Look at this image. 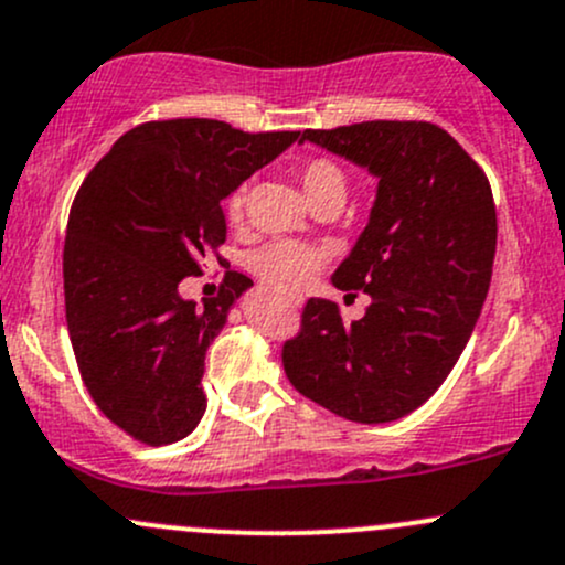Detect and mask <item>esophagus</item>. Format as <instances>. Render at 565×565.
<instances>
[{
	"instance_id": "esophagus-1",
	"label": "esophagus",
	"mask_w": 565,
	"mask_h": 565,
	"mask_svg": "<svg viewBox=\"0 0 565 565\" xmlns=\"http://www.w3.org/2000/svg\"><path fill=\"white\" fill-rule=\"evenodd\" d=\"M292 306H295V309H300V300H295V303H292Z\"/></svg>"
}]
</instances>
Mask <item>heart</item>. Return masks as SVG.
<instances>
[{"label":"heart","mask_w":565,"mask_h":565,"mask_svg":"<svg viewBox=\"0 0 565 565\" xmlns=\"http://www.w3.org/2000/svg\"><path fill=\"white\" fill-rule=\"evenodd\" d=\"M300 182H303V191L309 196L311 204H317L319 199L328 196H347V174L339 163L328 161V158H311L300 167ZM246 185L235 188L226 199V215L230 221H241L243 210H246ZM250 267H254L256 276L265 284H270L278 292H298L303 289L311 278L317 276L319 267H322V254L317 248L306 246V243H292V241H278L270 246L259 248L250 256Z\"/></svg>","instance_id":"heart-1"}]
</instances>
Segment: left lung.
Segmentation results:
<instances>
[{
    "instance_id": "obj_1",
    "label": "left lung",
    "mask_w": 565,
    "mask_h": 565,
    "mask_svg": "<svg viewBox=\"0 0 565 565\" xmlns=\"http://www.w3.org/2000/svg\"><path fill=\"white\" fill-rule=\"evenodd\" d=\"M369 169L377 196L333 287L366 292L344 324L311 298L284 344V372L306 398L355 424H388L443 385L470 341L492 281L498 213L487 174L431 122L341 125L303 139Z\"/></svg>"
}]
</instances>
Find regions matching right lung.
<instances>
[{
  "label": "right lung",
  "mask_w": 565,
  "mask_h": 565,
  "mask_svg": "<svg viewBox=\"0 0 565 565\" xmlns=\"http://www.w3.org/2000/svg\"><path fill=\"white\" fill-rule=\"evenodd\" d=\"M298 136L199 117L145 122L78 188L62 254L67 333L89 396L134 440L167 446L202 420L204 355L254 281L226 273L204 306L182 298L180 281L218 256L221 202Z\"/></svg>",
  "instance_id": "add662e5"
}]
</instances>
